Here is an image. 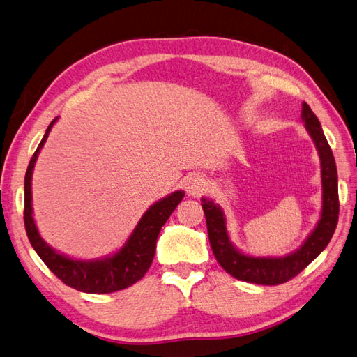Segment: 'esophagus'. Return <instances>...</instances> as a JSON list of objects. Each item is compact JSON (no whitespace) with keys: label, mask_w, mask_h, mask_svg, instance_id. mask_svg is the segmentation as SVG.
<instances>
[{"label":"esophagus","mask_w":357,"mask_h":357,"mask_svg":"<svg viewBox=\"0 0 357 357\" xmlns=\"http://www.w3.org/2000/svg\"><path fill=\"white\" fill-rule=\"evenodd\" d=\"M204 186H206V181L200 174H191V176H188L185 178V189L189 195L199 197L204 191Z\"/></svg>","instance_id":"1"}]
</instances>
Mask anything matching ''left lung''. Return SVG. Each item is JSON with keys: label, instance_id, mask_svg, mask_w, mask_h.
I'll list each match as a JSON object with an SVG mask.
<instances>
[{"label": "left lung", "instance_id": "obj_1", "mask_svg": "<svg viewBox=\"0 0 357 357\" xmlns=\"http://www.w3.org/2000/svg\"><path fill=\"white\" fill-rule=\"evenodd\" d=\"M303 121L305 122V128L319 151L322 174V213L318 226L296 252L284 258H255L244 255L229 241L223 211L213 202L202 199V208L204 211L213 255H215L220 266L236 280L261 284V286H278V284L287 282L289 280L295 278L299 272H303L327 248L335 234L339 218L337 171L335 157L326 136H324L318 117L314 116L312 108L305 102L303 104Z\"/></svg>", "mask_w": 357, "mask_h": 357}]
</instances>
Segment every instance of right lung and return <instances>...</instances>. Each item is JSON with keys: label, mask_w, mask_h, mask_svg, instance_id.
Wrapping results in <instances>:
<instances>
[{"label": "right lung", "mask_w": 357, "mask_h": 357, "mask_svg": "<svg viewBox=\"0 0 357 357\" xmlns=\"http://www.w3.org/2000/svg\"><path fill=\"white\" fill-rule=\"evenodd\" d=\"M54 122L56 119L52 121L41 144L31 155L26 178H24V226H26L31 248L36 250L45 266L70 287L85 293H98V295L123 290L144 278L148 268L151 267L157 236L177 204L183 200L185 192L177 191L153 204L140 218L130 240L113 257L98 261H77L61 255L39 236L35 220L31 217V172H33L39 149L49 137Z\"/></svg>", "instance_id": "right-lung-1"}]
</instances>
